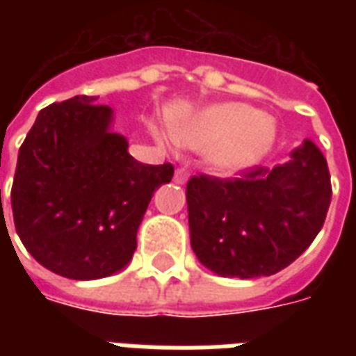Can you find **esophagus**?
<instances>
[{
	"label": "esophagus",
	"mask_w": 356,
	"mask_h": 356,
	"mask_svg": "<svg viewBox=\"0 0 356 356\" xmlns=\"http://www.w3.org/2000/svg\"><path fill=\"white\" fill-rule=\"evenodd\" d=\"M173 181H175V184H186L188 183V172L186 170H175V173H173Z\"/></svg>",
	"instance_id": "obj_1"
}]
</instances>
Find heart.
Here are the masks:
<instances>
[{
  "label": "heart",
  "mask_w": 356,
  "mask_h": 356,
  "mask_svg": "<svg viewBox=\"0 0 356 356\" xmlns=\"http://www.w3.org/2000/svg\"><path fill=\"white\" fill-rule=\"evenodd\" d=\"M164 140L161 131H153ZM181 147L205 151V164L216 173H238L262 161L275 144L273 118L245 103H214L172 123Z\"/></svg>",
  "instance_id": "b5f03b06"
}]
</instances>
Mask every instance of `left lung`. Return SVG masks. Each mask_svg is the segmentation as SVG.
<instances>
[{
    "mask_svg": "<svg viewBox=\"0 0 356 356\" xmlns=\"http://www.w3.org/2000/svg\"><path fill=\"white\" fill-rule=\"evenodd\" d=\"M331 175L312 140L273 170L240 179L200 175L186 184L190 245L220 277H268L309 248L331 205Z\"/></svg>",
    "mask_w": 356,
    "mask_h": 356,
    "instance_id": "obj_1",
    "label": "left lung"
}]
</instances>
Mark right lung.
Here are the masks:
<instances>
[{
    "mask_svg": "<svg viewBox=\"0 0 356 356\" xmlns=\"http://www.w3.org/2000/svg\"><path fill=\"white\" fill-rule=\"evenodd\" d=\"M96 99L42 108L19 147L10 192L25 249L75 281L114 275L131 262L153 192L173 177L172 164L129 155L127 138L113 129L114 111Z\"/></svg>",
    "mask_w": 356,
    "mask_h": 356,
    "instance_id": "right-lung-1",
    "label": "right lung"
}]
</instances>
